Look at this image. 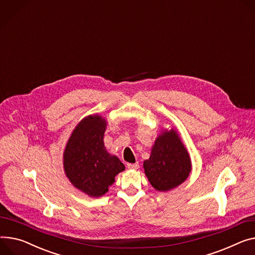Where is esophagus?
Returning a JSON list of instances; mask_svg holds the SVG:
<instances>
[{
    "label": "esophagus",
    "instance_id": "34e87169",
    "mask_svg": "<svg viewBox=\"0 0 255 255\" xmlns=\"http://www.w3.org/2000/svg\"><path fill=\"white\" fill-rule=\"evenodd\" d=\"M127 166H128V169H136V168H139V163L138 162H135V163H128Z\"/></svg>",
    "mask_w": 255,
    "mask_h": 255
}]
</instances>
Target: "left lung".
Wrapping results in <instances>:
<instances>
[{
  "instance_id": "left-lung-1",
  "label": "left lung",
  "mask_w": 255,
  "mask_h": 255,
  "mask_svg": "<svg viewBox=\"0 0 255 255\" xmlns=\"http://www.w3.org/2000/svg\"><path fill=\"white\" fill-rule=\"evenodd\" d=\"M143 167L154 189L168 191L181 185L191 172L189 154L174 130L162 132L155 141Z\"/></svg>"
}]
</instances>
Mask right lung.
Masks as SVG:
<instances>
[{"label": "right lung", "instance_id": "add662e5", "mask_svg": "<svg viewBox=\"0 0 255 255\" xmlns=\"http://www.w3.org/2000/svg\"><path fill=\"white\" fill-rule=\"evenodd\" d=\"M106 122L90 115L76 126L64 151V170L71 184L92 197L108 191L124 163L105 149L103 138Z\"/></svg>", "mask_w": 255, "mask_h": 255}]
</instances>
